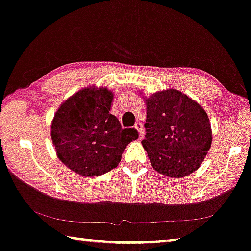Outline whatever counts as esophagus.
<instances>
[{"label": "esophagus", "mask_w": 251, "mask_h": 251, "mask_svg": "<svg viewBox=\"0 0 251 251\" xmlns=\"http://www.w3.org/2000/svg\"><path fill=\"white\" fill-rule=\"evenodd\" d=\"M135 129L138 131V137L139 138H143V135H144V129H143V125L140 122H137L135 125Z\"/></svg>", "instance_id": "esophagus-1"}]
</instances>
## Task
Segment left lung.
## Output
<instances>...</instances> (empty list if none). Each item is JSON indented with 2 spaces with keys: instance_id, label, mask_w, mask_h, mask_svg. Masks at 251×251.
Masks as SVG:
<instances>
[{
  "instance_id": "1",
  "label": "left lung",
  "mask_w": 251,
  "mask_h": 251,
  "mask_svg": "<svg viewBox=\"0 0 251 251\" xmlns=\"http://www.w3.org/2000/svg\"><path fill=\"white\" fill-rule=\"evenodd\" d=\"M146 136L143 140L157 173L181 178L194 173L211 146L212 132L203 107L176 89L144 97Z\"/></svg>"
}]
</instances>
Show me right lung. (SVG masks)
Here are the masks:
<instances>
[{"mask_svg": "<svg viewBox=\"0 0 251 251\" xmlns=\"http://www.w3.org/2000/svg\"><path fill=\"white\" fill-rule=\"evenodd\" d=\"M114 92L106 87H85L61 102L51 121V139L58 159L84 177L108 173L123 151L138 138L135 129H122L111 114Z\"/></svg>", "mask_w": 251, "mask_h": 251, "instance_id": "add662e5", "label": "right lung"}]
</instances>
